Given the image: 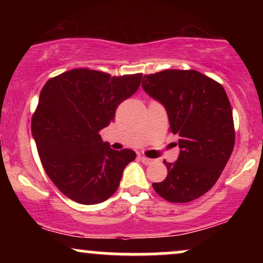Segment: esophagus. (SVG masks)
I'll return each mask as SVG.
<instances>
[{"instance_id": "esophagus-1", "label": "esophagus", "mask_w": 263, "mask_h": 263, "mask_svg": "<svg viewBox=\"0 0 263 263\" xmlns=\"http://www.w3.org/2000/svg\"><path fill=\"white\" fill-rule=\"evenodd\" d=\"M140 160H141L145 165H149L153 163V160L149 159V158H147V157H140Z\"/></svg>"}]
</instances>
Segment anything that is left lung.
<instances>
[{"label": "left lung", "instance_id": "obj_1", "mask_svg": "<svg viewBox=\"0 0 263 263\" xmlns=\"http://www.w3.org/2000/svg\"><path fill=\"white\" fill-rule=\"evenodd\" d=\"M142 88L165 106L181 148L167 176L153 189L168 202L199 199L215 184L235 146L230 100L222 86L197 70L166 69L145 75Z\"/></svg>", "mask_w": 263, "mask_h": 263}]
</instances>
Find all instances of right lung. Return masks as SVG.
<instances>
[{
    "mask_svg": "<svg viewBox=\"0 0 263 263\" xmlns=\"http://www.w3.org/2000/svg\"><path fill=\"white\" fill-rule=\"evenodd\" d=\"M142 74L111 77L77 68L51 78L42 88L31 128L43 168L67 197L96 204L116 192L134 151H115L99 132L123 100L138 91Z\"/></svg>",
    "mask_w": 263,
    "mask_h": 263,
    "instance_id": "add662e5",
    "label": "right lung"
}]
</instances>
